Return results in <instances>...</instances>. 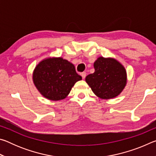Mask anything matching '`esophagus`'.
Instances as JSON below:
<instances>
[{"label": "esophagus", "instance_id": "esophagus-1", "mask_svg": "<svg viewBox=\"0 0 156 156\" xmlns=\"http://www.w3.org/2000/svg\"><path fill=\"white\" fill-rule=\"evenodd\" d=\"M80 75L82 76V78H83V79H84L86 77V72H82V73H80Z\"/></svg>", "mask_w": 156, "mask_h": 156}]
</instances>
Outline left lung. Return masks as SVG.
Wrapping results in <instances>:
<instances>
[{
    "label": "left lung",
    "instance_id": "obj_1",
    "mask_svg": "<svg viewBox=\"0 0 156 156\" xmlns=\"http://www.w3.org/2000/svg\"><path fill=\"white\" fill-rule=\"evenodd\" d=\"M94 66L95 72L85 78L94 93L102 99L118 96L126 83L125 67L115 59L103 57L98 58Z\"/></svg>",
    "mask_w": 156,
    "mask_h": 156
}]
</instances>
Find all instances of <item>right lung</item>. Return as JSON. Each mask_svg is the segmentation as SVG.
Returning <instances> with one entry per match:
<instances>
[{"label":"right lung","instance_id":"right-lung-1","mask_svg":"<svg viewBox=\"0 0 156 156\" xmlns=\"http://www.w3.org/2000/svg\"><path fill=\"white\" fill-rule=\"evenodd\" d=\"M82 80L74 65L62 58H47L36 66L34 83L44 97L51 100L65 98L74 84Z\"/></svg>","mask_w":156,"mask_h":156}]
</instances>
